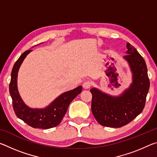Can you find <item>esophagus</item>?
Masks as SVG:
<instances>
[{"label":"esophagus","instance_id":"34e87169","mask_svg":"<svg viewBox=\"0 0 157 157\" xmlns=\"http://www.w3.org/2000/svg\"><path fill=\"white\" fill-rule=\"evenodd\" d=\"M91 86V81H86L84 82L83 84V87L85 89H88Z\"/></svg>","mask_w":157,"mask_h":157}]
</instances>
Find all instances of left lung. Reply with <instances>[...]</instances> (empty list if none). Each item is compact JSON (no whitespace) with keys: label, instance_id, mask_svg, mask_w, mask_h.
<instances>
[{"label":"left lung","instance_id":"8db88e82","mask_svg":"<svg viewBox=\"0 0 157 157\" xmlns=\"http://www.w3.org/2000/svg\"><path fill=\"white\" fill-rule=\"evenodd\" d=\"M127 55L123 58L132 72V83L120 96H111L96 88L92 94L91 111L101 125L121 127L129 123L142 112L150 89V79L144 59L136 49L127 43Z\"/></svg>","mask_w":157,"mask_h":157}]
</instances>
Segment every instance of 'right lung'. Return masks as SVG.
Returning <instances> with one entry per match:
<instances>
[{"label": "right lung", "instance_id": "right-lung-1", "mask_svg": "<svg viewBox=\"0 0 157 157\" xmlns=\"http://www.w3.org/2000/svg\"><path fill=\"white\" fill-rule=\"evenodd\" d=\"M31 51L32 50H28L23 52L13 66L9 86L13 109L18 118L33 128L44 129L52 128L59 124L70 103L82 92V86H79L71 91L61 94L51 104L44 109H32L28 107L18 94L17 77L21 63Z\"/></svg>", "mask_w": 157, "mask_h": 157}]
</instances>
